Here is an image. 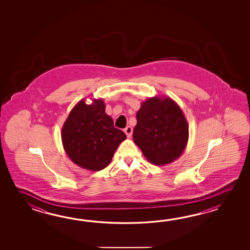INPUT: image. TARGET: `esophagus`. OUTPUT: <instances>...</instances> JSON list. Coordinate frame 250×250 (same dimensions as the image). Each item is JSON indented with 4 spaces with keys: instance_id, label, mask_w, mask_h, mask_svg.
I'll list each match as a JSON object with an SVG mask.
<instances>
[{
    "instance_id": "esophagus-1",
    "label": "esophagus",
    "mask_w": 250,
    "mask_h": 250,
    "mask_svg": "<svg viewBox=\"0 0 250 250\" xmlns=\"http://www.w3.org/2000/svg\"><path fill=\"white\" fill-rule=\"evenodd\" d=\"M132 127H130V126H127V127L124 128V132H125V134L127 135V138H130V137H131V135H132Z\"/></svg>"
}]
</instances>
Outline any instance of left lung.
Returning <instances> with one entry per match:
<instances>
[{"mask_svg": "<svg viewBox=\"0 0 250 250\" xmlns=\"http://www.w3.org/2000/svg\"><path fill=\"white\" fill-rule=\"evenodd\" d=\"M136 116L133 139L148 162L168 165L181 156L188 140V125L175 101L167 96L150 97Z\"/></svg>", "mask_w": 250, "mask_h": 250, "instance_id": "8db88e82", "label": "left lung"}]
</instances>
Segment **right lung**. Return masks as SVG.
<instances>
[{
  "instance_id": "right-lung-1",
  "label": "right lung",
  "mask_w": 250,
  "mask_h": 250,
  "mask_svg": "<svg viewBox=\"0 0 250 250\" xmlns=\"http://www.w3.org/2000/svg\"><path fill=\"white\" fill-rule=\"evenodd\" d=\"M105 112L103 99L86 104L80 100L69 112L62 127V141L69 159L85 170L107 167L119 145L126 139Z\"/></svg>"
}]
</instances>
